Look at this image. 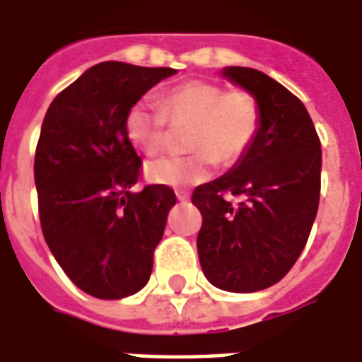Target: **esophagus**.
<instances>
[{
    "label": "esophagus",
    "instance_id": "1",
    "mask_svg": "<svg viewBox=\"0 0 362 362\" xmlns=\"http://www.w3.org/2000/svg\"><path fill=\"white\" fill-rule=\"evenodd\" d=\"M176 199L184 204V202H188V199H189V194L186 192V189H178V192H176Z\"/></svg>",
    "mask_w": 362,
    "mask_h": 362
}]
</instances>
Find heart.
Returning <instances> with one entry per match:
<instances>
[{"label": "heart", "instance_id": "obj_1", "mask_svg": "<svg viewBox=\"0 0 362 362\" xmlns=\"http://www.w3.org/2000/svg\"><path fill=\"white\" fill-rule=\"evenodd\" d=\"M192 127L188 156H160L145 164V178L160 186H194L207 180L217 163L231 166L249 153L260 129V107L245 90L192 80L168 90L158 103L137 102L127 111L125 135L146 155L164 151L168 128Z\"/></svg>", "mask_w": 362, "mask_h": 362}]
</instances>
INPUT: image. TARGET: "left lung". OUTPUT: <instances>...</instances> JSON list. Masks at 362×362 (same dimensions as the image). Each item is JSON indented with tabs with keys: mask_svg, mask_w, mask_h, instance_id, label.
I'll return each instance as SVG.
<instances>
[{
	"mask_svg": "<svg viewBox=\"0 0 362 362\" xmlns=\"http://www.w3.org/2000/svg\"><path fill=\"white\" fill-rule=\"evenodd\" d=\"M221 76L255 95L260 129L231 170L192 194L202 214L198 257L206 278L227 292H259L286 276L302 255L320 206L322 145L305 105L260 70ZM241 195L239 206L223 198Z\"/></svg>",
	"mask_w": 362,
	"mask_h": 362,
	"instance_id": "1",
	"label": "left lung"
}]
</instances>
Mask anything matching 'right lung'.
Wrapping results in <instances>:
<instances>
[{"label": "right lung", "mask_w": 362, "mask_h": 362, "mask_svg": "<svg viewBox=\"0 0 362 362\" xmlns=\"http://www.w3.org/2000/svg\"><path fill=\"white\" fill-rule=\"evenodd\" d=\"M174 68L100 62L50 103L35 155L45 241L86 294L121 300L153 272V252L176 204L168 186L137 184L141 158L125 135L127 111Z\"/></svg>", "instance_id": "right-lung-1"}]
</instances>
